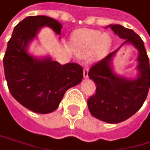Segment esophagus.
<instances>
[{
    "label": "esophagus",
    "instance_id": "1",
    "mask_svg": "<svg viewBox=\"0 0 150 150\" xmlns=\"http://www.w3.org/2000/svg\"><path fill=\"white\" fill-rule=\"evenodd\" d=\"M88 68L87 67H84L83 68V77L84 78H87L88 77Z\"/></svg>",
    "mask_w": 150,
    "mask_h": 150
}]
</instances>
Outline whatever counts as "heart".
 Instances as JSON below:
<instances>
[{
  "instance_id": "1",
  "label": "heart",
  "mask_w": 150,
  "mask_h": 150,
  "mask_svg": "<svg viewBox=\"0 0 150 150\" xmlns=\"http://www.w3.org/2000/svg\"><path fill=\"white\" fill-rule=\"evenodd\" d=\"M73 46L79 57H87L93 53L94 59L104 57L112 47L109 35L93 30H79L74 35Z\"/></svg>"
}]
</instances>
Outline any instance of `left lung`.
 Listing matches in <instances>:
<instances>
[{"label": "left lung", "mask_w": 150, "mask_h": 150, "mask_svg": "<svg viewBox=\"0 0 150 150\" xmlns=\"http://www.w3.org/2000/svg\"><path fill=\"white\" fill-rule=\"evenodd\" d=\"M109 27L124 39L120 47L131 45L138 49L139 76L136 79H127L112 71V60L118 48L89 70L88 76L97 86L96 93L87 100V104L93 117L108 123H119L135 114L146 100L150 86L149 59L143 40L133 30L117 24Z\"/></svg>", "instance_id": "8db88e82"}]
</instances>
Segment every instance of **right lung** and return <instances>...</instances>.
Segmentation results:
<instances>
[{
    "instance_id": "add662e5",
    "label": "right lung",
    "mask_w": 150,
    "mask_h": 150,
    "mask_svg": "<svg viewBox=\"0 0 150 150\" xmlns=\"http://www.w3.org/2000/svg\"><path fill=\"white\" fill-rule=\"evenodd\" d=\"M45 26L61 35L62 25L57 21L41 15L27 17L15 26L3 57L11 95L28 110L42 114L54 112L65 93L83 79L78 64L61 65L50 57L38 59L28 53V44Z\"/></svg>"
}]
</instances>
